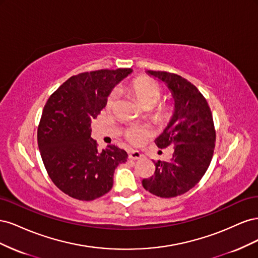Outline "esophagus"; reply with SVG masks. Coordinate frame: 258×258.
<instances>
[{
    "instance_id": "obj_1",
    "label": "esophagus",
    "mask_w": 258,
    "mask_h": 258,
    "mask_svg": "<svg viewBox=\"0 0 258 258\" xmlns=\"http://www.w3.org/2000/svg\"><path fill=\"white\" fill-rule=\"evenodd\" d=\"M142 158V154L139 151H131L129 152V159L131 160H138Z\"/></svg>"
}]
</instances>
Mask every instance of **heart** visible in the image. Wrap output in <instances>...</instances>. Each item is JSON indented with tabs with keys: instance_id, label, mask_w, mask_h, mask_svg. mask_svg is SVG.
I'll return each mask as SVG.
<instances>
[{
	"instance_id": "1",
	"label": "heart",
	"mask_w": 258,
	"mask_h": 258,
	"mask_svg": "<svg viewBox=\"0 0 258 258\" xmlns=\"http://www.w3.org/2000/svg\"><path fill=\"white\" fill-rule=\"evenodd\" d=\"M130 90L134 93L139 103L144 107H152L158 102L161 98V88L159 84L150 77H139L130 85ZM116 93L112 92L106 100V108L114 105ZM162 112H167V108H162ZM148 134L146 128L141 126H131L126 130V138L131 143L139 144Z\"/></svg>"
}]
</instances>
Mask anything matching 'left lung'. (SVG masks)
<instances>
[{"instance_id":"8db88e82","label":"left lung","mask_w":258,"mask_h":258,"mask_svg":"<svg viewBox=\"0 0 258 258\" xmlns=\"http://www.w3.org/2000/svg\"><path fill=\"white\" fill-rule=\"evenodd\" d=\"M165 83L174 99V112L155 140L159 148L173 146L172 158L155 163V173L144 178L146 190L161 198L176 197L191 189L208 170L215 147L212 113L195 85L177 74L146 71Z\"/></svg>"}]
</instances>
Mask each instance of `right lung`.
Returning a JSON list of instances; mask_svg holds the SVG:
<instances>
[{
    "mask_svg": "<svg viewBox=\"0 0 258 258\" xmlns=\"http://www.w3.org/2000/svg\"><path fill=\"white\" fill-rule=\"evenodd\" d=\"M131 73V69H117L77 74L44 106L38 148L51 181L70 197L90 201L103 196L112 188L117 166L127 161L128 154L115 145L99 152L90 127L113 88Z\"/></svg>",
    "mask_w": 258,
    "mask_h": 258,
    "instance_id": "1",
    "label": "right lung"
}]
</instances>
